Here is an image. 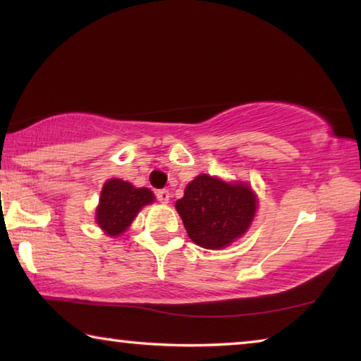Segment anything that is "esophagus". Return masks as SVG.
Segmentation results:
<instances>
[{
    "mask_svg": "<svg viewBox=\"0 0 361 361\" xmlns=\"http://www.w3.org/2000/svg\"><path fill=\"white\" fill-rule=\"evenodd\" d=\"M156 197H157L159 202L167 204L169 199H170V192L167 191V189H159V191L156 192Z\"/></svg>",
    "mask_w": 361,
    "mask_h": 361,
    "instance_id": "esophagus-1",
    "label": "esophagus"
}]
</instances>
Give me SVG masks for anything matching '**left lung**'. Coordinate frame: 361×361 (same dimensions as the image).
Masks as SVG:
<instances>
[{
  "instance_id": "1",
  "label": "left lung",
  "mask_w": 361,
  "mask_h": 361,
  "mask_svg": "<svg viewBox=\"0 0 361 361\" xmlns=\"http://www.w3.org/2000/svg\"><path fill=\"white\" fill-rule=\"evenodd\" d=\"M191 240L204 248H223L245 234L256 212V197L245 183H224L199 175L176 200Z\"/></svg>"
}]
</instances>
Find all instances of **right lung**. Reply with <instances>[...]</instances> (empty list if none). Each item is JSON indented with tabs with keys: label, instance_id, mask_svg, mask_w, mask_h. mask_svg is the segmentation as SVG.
Returning <instances> with one entry per match:
<instances>
[{
	"label": "right lung",
	"instance_id": "obj_1",
	"mask_svg": "<svg viewBox=\"0 0 361 361\" xmlns=\"http://www.w3.org/2000/svg\"><path fill=\"white\" fill-rule=\"evenodd\" d=\"M154 195L146 188H133L122 180L105 183L97 209V223L109 235H119L129 228L143 205L151 204Z\"/></svg>",
	"mask_w": 361,
	"mask_h": 361
}]
</instances>
